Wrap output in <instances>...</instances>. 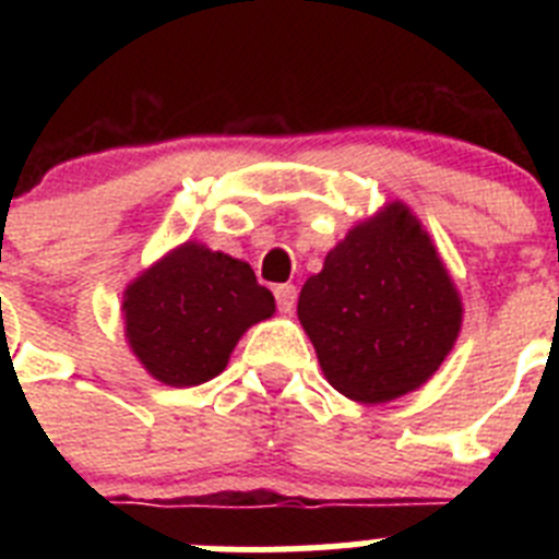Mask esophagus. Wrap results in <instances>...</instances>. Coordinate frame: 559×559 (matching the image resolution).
I'll use <instances>...</instances> for the list:
<instances>
[{"instance_id":"obj_1","label":"esophagus","mask_w":559,"mask_h":559,"mask_svg":"<svg viewBox=\"0 0 559 559\" xmlns=\"http://www.w3.org/2000/svg\"><path fill=\"white\" fill-rule=\"evenodd\" d=\"M274 296H276V308H280V313H294V308H296L294 285H276Z\"/></svg>"}]
</instances>
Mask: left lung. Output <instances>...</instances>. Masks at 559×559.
Masks as SVG:
<instances>
[{"instance_id": "8db88e82", "label": "left lung", "mask_w": 559, "mask_h": 559, "mask_svg": "<svg viewBox=\"0 0 559 559\" xmlns=\"http://www.w3.org/2000/svg\"><path fill=\"white\" fill-rule=\"evenodd\" d=\"M296 313L330 386L367 406L423 386L462 328L456 285L400 201L328 251L324 269L302 285Z\"/></svg>"}]
</instances>
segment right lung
Returning <instances> with one entry per match:
<instances>
[{"label":"right lung","mask_w":559,"mask_h":559,"mask_svg":"<svg viewBox=\"0 0 559 559\" xmlns=\"http://www.w3.org/2000/svg\"><path fill=\"white\" fill-rule=\"evenodd\" d=\"M274 296L243 260L187 240L126 288V338L165 386H199L229 364L240 335L274 316Z\"/></svg>","instance_id":"obj_1"}]
</instances>
